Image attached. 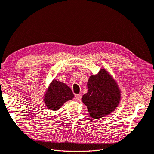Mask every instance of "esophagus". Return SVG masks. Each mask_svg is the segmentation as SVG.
<instances>
[{
	"label": "esophagus",
	"instance_id": "obj_1",
	"mask_svg": "<svg viewBox=\"0 0 154 154\" xmlns=\"http://www.w3.org/2000/svg\"><path fill=\"white\" fill-rule=\"evenodd\" d=\"M75 98L77 101H80L82 98V95L81 94H76L75 95Z\"/></svg>",
	"mask_w": 154,
	"mask_h": 154
}]
</instances>
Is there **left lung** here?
Here are the masks:
<instances>
[{
	"instance_id": "1",
	"label": "left lung",
	"mask_w": 154,
	"mask_h": 154,
	"mask_svg": "<svg viewBox=\"0 0 154 154\" xmlns=\"http://www.w3.org/2000/svg\"><path fill=\"white\" fill-rule=\"evenodd\" d=\"M88 92L82 100L91 117L99 119L114 112L120 103L122 92L118 83L105 69L91 75L87 82Z\"/></svg>"
}]
</instances>
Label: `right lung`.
Returning <instances> with one entry per match:
<instances>
[{"label": "right lung", "instance_id": "right-lung-1", "mask_svg": "<svg viewBox=\"0 0 154 154\" xmlns=\"http://www.w3.org/2000/svg\"><path fill=\"white\" fill-rule=\"evenodd\" d=\"M74 94L69 86L57 79L51 82L46 89L43 100L47 108L51 110H58L66 101L73 99Z\"/></svg>", "mask_w": 154, "mask_h": 154}]
</instances>
